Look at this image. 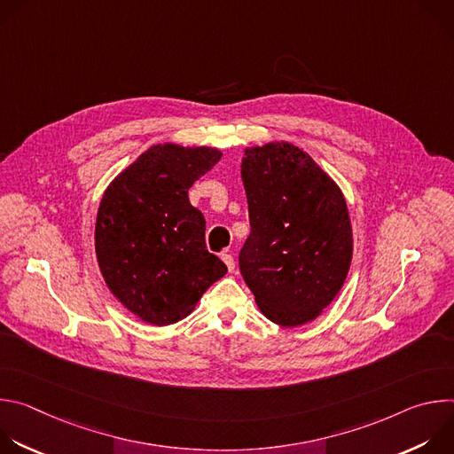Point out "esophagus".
I'll return each mask as SVG.
<instances>
[{
    "label": "esophagus",
    "instance_id": "34e87169",
    "mask_svg": "<svg viewBox=\"0 0 454 454\" xmlns=\"http://www.w3.org/2000/svg\"><path fill=\"white\" fill-rule=\"evenodd\" d=\"M223 261H224L228 271L233 273V271H235V258H233L230 253H224V254H223Z\"/></svg>",
    "mask_w": 454,
    "mask_h": 454
}]
</instances>
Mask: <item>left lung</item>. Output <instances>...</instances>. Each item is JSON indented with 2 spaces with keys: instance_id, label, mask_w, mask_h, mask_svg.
I'll return each mask as SVG.
<instances>
[{
  "instance_id": "1",
  "label": "left lung",
  "mask_w": 454,
  "mask_h": 454,
  "mask_svg": "<svg viewBox=\"0 0 454 454\" xmlns=\"http://www.w3.org/2000/svg\"><path fill=\"white\" fill-rule=\"evenodd\" d=\"M251 233L239 253L262 314L298 327L340 293L352 262V226L340 186L301 149L271 142L240 165Z\"/></svg>"
}]
</instances>
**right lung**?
Returning <instances> with one entry per match:
<instances>
[{
  "label": "right lung",
  "instance_id": "obj_1",
  "mask_svg": "<svg viewBox=\"0 0 454 454\" xmlns=\"http://www.w3.org/2000/svg\"><path fill=\"white\" fill-rule=\"evenodd\" d=\"M212 147L158 144L107 186L95 224V251L111 293L142 321L170 325L226 275L205 244V217L188 188L219 160Z\"/></svg>",
  "mask_w": 454,
  "mask_h": 454
}]
</instances>
